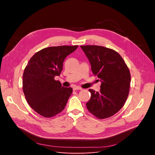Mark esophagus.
Masks as SVG:
<instances>
[{"label": "esophagus", "instance_id": "1", "mask_svg": "<svg viewBox=\"0 0 155 155\" xmlns=\"http://www.w3.org/2000/svg\"><path fill=\"white\" fill-rule=\"evenodd\" d=\"M73 90H74V91H77V90H82V88L79 87H73Z\"/></svg>", "mask_w": 155, "mask_h": 155}]
</instances>
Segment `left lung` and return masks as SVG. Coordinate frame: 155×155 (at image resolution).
I'll list each match as a JSON object with an SVG mask.
<instances>
[{"instance_id":"1","label":"left lung","mask_w":155,"mask_h":155,"mask_svg":"<svg viewBox=\"0 0 155 155\" xmlns=\"http://www.w3.org/2000/svg\"><path fill=\"white\" fill-rule=\"evenodd\" d=\"M80 47L91 65L92 72L101 81L100 91L89 89L91 99L87 109L97 118L104 119L118 112L127 98L130 74L124 60L116 51L101 46Z\"/></svg>"}]
</instances>
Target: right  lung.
Instances as JSON below:
<instances>
[{"label": "right lung", "instance_id": "right-lung-1", "mask_svg": "<svg viewBox=\"0 0 155 155\" xmlns=\"http://www.w3.org/2000/svg\"><path fill=\"white\" fill-rule=\"evenodd\" d=\"M78 47H48L30 59L23 74L22 88L27 102L39 114L50 118L64 109L72 88L63 87L55 77L60 76L64 60Z\"/></svg>", "mask_w": 155, "mask_h": 155}]
</instances>
